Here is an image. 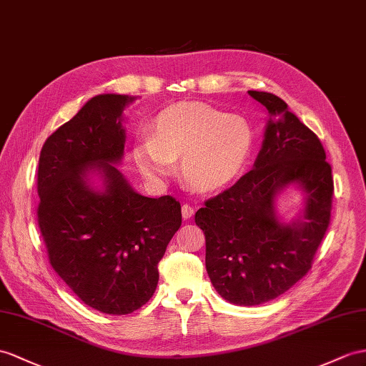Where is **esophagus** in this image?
<instances>
[{
  "mask_svg": "<svg viewBox=\"0 0 366 366\" xmlns=\"http://www.w3.org/2000/svg\"><path fill=\"white\" fill-rule=\"evenodd\" d=\"M194 212H195V209L191 207V204H188V203H184L183 207H182V214H183V219H191V217L194 216Z\"/></svg>",
  "mask_w": 366,
  "mask_h": 366,
  "instance_id": "1",
  "label": "esophagus"
}]
</instances>
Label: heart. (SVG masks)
I'll use <instances>...</instances> for the list:
<instances>
[{"mask_svg": "<svg viewBox=\"0 0 366 366\" xmlns=\"http://www.w3.org/2000/svg\"><path fill=\"white\" fill-rule=\"evenodd\" d=\"M254 147L247 119L203 102H182L159 113L152 135L135 142L133 158L139 171L162 178L182 157L180 174L191 188L214 192L233 183Z\"/></svg>", "mask_w": 366, "mask_h": 366, "instance_id": "obj_1", "label": "heart"}]
</instances>
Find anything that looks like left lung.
<instances>
[{
	"instance_id": "obj_1",
	"label": "left lung",
	"mask_w": 366,
	"mask_h": 366,
	"mask_svg": "<svg viewBox=\"0 0 366 366\" xmlns=\"http://www.w3.org/2000/svg\"><path fill=\"white\" fill-rule=\"evenodd\" d=\"M248 94L269 112L253 169L195 212L212 286L239 306L274 300L309 272L329 227L334 192L332 169L315 133L281 97ZM290 185L303 192L305 204L295 219L282 222L275 200Z\"/></svg>"
}]
</instances>
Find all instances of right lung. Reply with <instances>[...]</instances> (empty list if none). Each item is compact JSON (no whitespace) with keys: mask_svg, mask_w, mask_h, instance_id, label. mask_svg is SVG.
I'll return each instance as SVG.
<instances>
[{"mask_svg":"<svg viewBox=\"0 0 366 366\" xmlns=\"http://www.w3.org/2000/svg\"><path fill=\"white\" fill-rule=\"evenodd\" d=\"M135 99L92 97L44 141L39 159L37 216L52 269L86 306L109 315L132 314L152 298L158 262L182 225L180 202L144 197L116 167L124 110Z\"/></svg>","mask_w":366,"mask_h":366,"instance_id":"right-lung-1","label":"right lung"}]
</instances>
